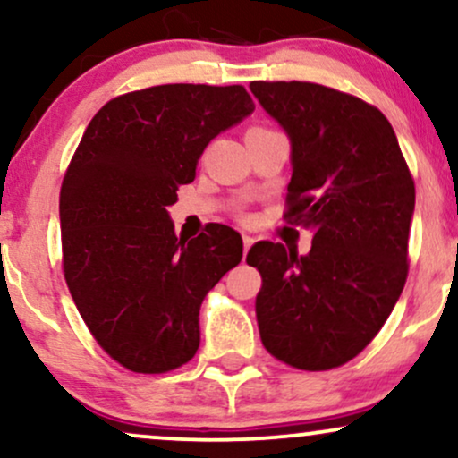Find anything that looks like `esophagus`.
<instances>
[{
  "mask_svg": "<svg viewBox=\"0 0 458 458\" xmlns=\"http://www.w3.org/2000/svg\"><path fill=\"white\" fill-rule=\"evenodd\" d=\"M254 236H247V234H243V247H245V254H247V250H250L251 245H254Z\"/></svg>",
  "mask_w": 458,
  "mask_h": 458,
  "instance_id": "obj_1",
  "label": "esophagus"
}]
</instances>
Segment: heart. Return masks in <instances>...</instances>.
<instances>
[{"mask_svg": "<svg viewBox=\"0 0 458 458\" xmlns=\"http://www.w3.org/2000/svg\"><path fill=\"white\" fill-rule=\"evenodd\" d=\"M254 129H259V127H254ZM250 219H251L250 215H243V222H250Z\"/></svg>", "mask_w": 458, "mask_h": 458, "instance_id": "obj_1", "label": "heart"}]
</instances>
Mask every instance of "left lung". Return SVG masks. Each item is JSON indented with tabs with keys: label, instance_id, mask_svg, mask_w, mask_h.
<instances>
[{
	"label": "left lung",
	"instance_id": "1",
	"mask_svg": "<svg viewBox=\"0 0 458 458\" xmlns=\"http://www.w3.org/2000/svg\"><path fill=\"white\" fill-rule=\"evenodd\" d=\"M291 138L286 213L314 230L306 256L259 241L256 320L265 349L299 370H331L372 343L407 282L415 185L375 105L310 81H251Z\"/></svg>",
	"mask_w": 458,
	"mask_h": 458
}]
</instances>
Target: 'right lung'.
I'll return each instance as SVG.
<instances>
[{"instance_id":"add662e5","label":"right lung","mask_w":458,"mask_h":458,"mask_svg":"<svg viewBox=\"0 0 458 458\" xmlns=\"http://www.w3.org/2000/svg\"><path fill=\"white\" fill-rule=\"evenodd\" d=\"M254 112L243 86L165 83L98 109L60 191L62 269L101 349L127 370L161 375L199 346L198 314L241 262L224 224L176 236L167 207L196 178L208 141Z\"/></svg>"}]
</instances>
